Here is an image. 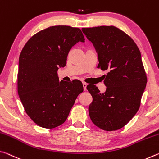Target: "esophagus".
Segmentation results:
<instances>
[{"mask_svg":"<svg viewBox=\"0 0 159 159\" xmlns=\"http://www.w3.org/2000/svg\"><path fill=\"white\" fill-rule=\"evenodd\" d=\"M87 83H83V89L84 90H86V88H87Z\"/></svg>","mask_w":159,"mask_h":159,"instance_id":"esophagus-1","label":"esophagus"}]
</instances>
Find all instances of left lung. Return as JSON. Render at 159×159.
Instances as JSON below:
<instances>
[{"label":"left lung","mask_w":159,"mask_h":159,"mask_svg":"<svg viewBox=\"0 0 159 159\" xmlns=\"http://www.w3.org/2000/svg\"><path fill=\"white\" fill-rule=\"evenodd\" d=\"M98 52V68L104 75L106 92L95 85L87 89L93 97L88 111L93 123L102 130H119L133 118L140 107L147 78L138 45L114 26L83 28Z\"/></svg>","instance_id":"8db88e82"}]
</instances>
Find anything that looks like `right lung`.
Returning <instances> with one entry per match:
<instances>
[{
  "mask_svg": "<svg viewBox=\"0 0 159 159\" xmlns=\"http://www.w3.org/2000/svg\"><path fill=\"white\" fill-rule=\"evenodd\" d=\"M85 38L79 28L53 26L38 32L26 42L20 55L17 92L24 109L33 121L54 128L66 120L82 83L60 82L59 67H64L72 46Z\"/></svg>",
  "mask_w": 159,
  "mask_h": 159,
  "instance_id": "obj_1",
  "label": "right lung"
}]
</instances>
